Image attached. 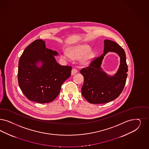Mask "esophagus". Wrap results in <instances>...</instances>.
Instances as JSON below:
<instances>
[{
	"mask_svg": "<svg viewBox=\"0 0 149 149\" xmlns=\"http://www.w3.org/2000/svg\"><path fill=\"white\" fill-rule=\"evenodd\" d=\"M77 72H78V71H77V69H76V68H73L72 70V71H71V74L73 75V74H76Z\"/></svg>",
	"mask_w": 149,
	"mask_h": 149,
	"instance_id": "1",
	"label": "esophagus"
}]
</instances>
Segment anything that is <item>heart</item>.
Returning <instances> with one entry per match:
<instances>
[{
    "instance_id": "heart-1",
    "label": "heart",
    "mask_w": 149,
    "mask_h": 149,
    "mask_svg": "<svg viewBox=\"0 0 149 149\" xmlns=\"http://www.w3.org/2000/svg\"><path fill=\"white\" fill-rule=\"evenodd\" d=\"M91 48L86 45H79L73 46L68 49V53L62 52L61 57L65 60H69L71 57L74 59H78L82 57V62L83 64H88L92 60L94 54L92 52H89Z\"/></svg>"
}]
</instances>
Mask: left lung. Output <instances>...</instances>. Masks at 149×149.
Listing matches in <instances>:
<instances>
[{
	"mask_svg": "<svg viewBox=\"0 0 149 149\" xmlns=\"http://www.w3.org/2000/svg\"><path fill=\"white\" fill-rule=\"evenodd\" d=\"M104 42L103 54L92 61L89 66L80 71L84 77L82 94L92 104L106 103L118 98L124 88L127 76L124 49L116 42L109 40H105ZM108 52H116L121 58L120 68L114 77L108 76L100 67L104 56Z\"/></svg>",
	"mask_w": 149,
	"mask_h": 149,
	"instance_id": "left-lung-1",
	"label": "left lung"
}]
</instances>
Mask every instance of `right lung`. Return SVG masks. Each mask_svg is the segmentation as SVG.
Returning <instances> with one entry per match:
<instances>
[{
  "mask_svg": "<svg viewBox=\"0 0 149 149\" xmlns=\"http://www.w3.org/2000/svg\"><path fill=\"white\" fill-rule=\"evenodd\" d=\"M56 51L48 49L41 39L34 41L24 51L19 61L17 79L22 93L29 100L47 103L58 96L61 86L71 76L72 67L56 61ZM42 63L40 68L38 63Z\"/></svg>",
  "mask_w": 149,
  "mask_h": 149,
  "instance_id": "right-lung-1",
  "label": "right lung"
}]
</instances>
